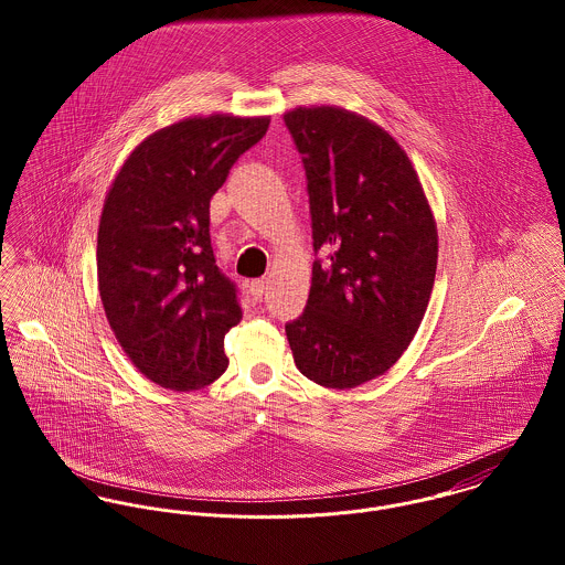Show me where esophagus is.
I'll list each match as a JSON object with an SVG mask.
<instances>
[{"mask_svg":"<svg viewBox=\"0 0 565 565\" xmlns=\"http://www.w3.org/2000/svg\"><path fill=\"white\" fill-rule=\"evenodd\" d=\"M265 287H267V280L265 278H258V280H252L249 282V289H247V294L252 296V300H260L263 298V294H265Z\"/></svg>","mask_w":565,"mask_h":565,"instance_id":"1","label":"esophagus"}]
</instances>
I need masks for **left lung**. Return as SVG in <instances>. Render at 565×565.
<instances>
[{
	"label": "left lung",
	"mask_w": 565,
	"mask_h": 565,
	"mask_svg": "<svg viewBox=\"0 0 565 565\" xmlns=\"http://www.w3.org/2000/svg\"><path fill=\"white\" fill-rule=\"evenodd\" d=\"M285 126L302 157L313 252L305 313L285 332L298 370L330 390L385 374L426 313L437 228L403 148L334 106L296 108Z\"/></svg>",
	"instance_id": "obj_1"
}]
</instances>
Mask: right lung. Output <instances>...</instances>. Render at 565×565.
Listing matches in <instances>:
<instances>
[{"mask_svg": "<svg viewBox=\"0 0 565 565\" xmlns=\"http://www.w3.org/2000/svg\"><path fill=\"white\" fill-rule=\"evenodd\" d=\"M269 128L267 117H191L150 135L119 169L99 220L97 285L130 361L173 392L217 381L237 285L215 265L211 198Z\"/></svg>", "mask_w": 565, "mask_h": 565, "instance_id": "obj_1", "label": "right lung"}]
</instances>
